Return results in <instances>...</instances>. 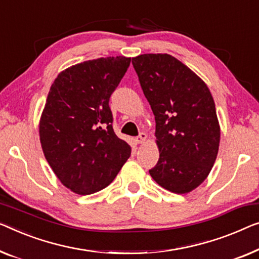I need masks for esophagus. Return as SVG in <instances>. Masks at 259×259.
<instances>
[{
  "label": "esophagus",
  "mask_w": 259,
  "mask_h": 259,
  "mask_svg": "<svg viewBox=\"0 0 259 259\" xmlns=\"http://www.w3.org/2000/svg\"><path fill=\"white\" fill-rule=\"evenodd\" d=\"M146 138H148V136H146V134L145 133H141L140 136H137L136 140H135V141H136L137 144H142V143L145 142Z\"/></svg>",
  "instance_id": "1"
}]
</instances>
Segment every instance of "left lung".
<instances>
[{"mask_svg":"<svg viewBox=\"0 0 259 259\" xmlns=\"http://www.w3.org/2000/svg\"><path fill=\"white\" fill-rule=\"evenodd\" d=\"M156 119L159 160L150 169L172 193L195 190L209 175L220 145V124L207 84L177 58L148 53L133 58Z\"/></svg>","mask_w":259,"mask_h":259,"instance_id":"1","label":"left lung"}]
</instances>
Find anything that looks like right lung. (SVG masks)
<instances>
[{"mask_svg": "<svg viewBox=\"0 0 259 259\" xmlns=\"http://www.w3.org/2000/svg\"><path fill=\"white\" fill-rule=\"evenodd\" d=\"M131 58L83 61L58 74L39 122L44 156L68 190L88 195L107 187L130 157L116 136L109 99Z\"/></svg>", "mask_w": 259, "mask_h": 259, "instance_id": "1", "label": "right lung"}]
</instances>
